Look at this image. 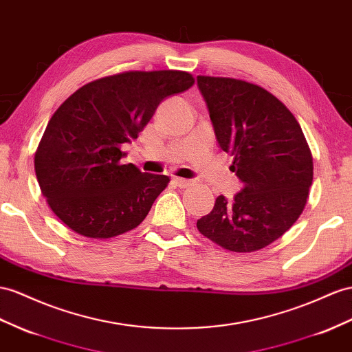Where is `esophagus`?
<instances>
[{
    "instance_id": "obj_1",
    "label": "esophagus",
    "mask_w": 352,
    "mask_h": 352,
    "mask_svg": "<svg viewBox=\"0 0 352 352\" xmlns=\"http://www.w3.org/2000/svg\"><path fill=\"white\" fill-rule=\"evenodd\" d=\"M174 183H175L178 187H182V188H186V187L193 184V182H190V179H184V178H178V177L174 178Z\"/></svg>"
}]
</instances>
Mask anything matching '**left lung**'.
I'll return each mask as SVG.
<instances>
[{
  "mask_svg": "<svg viewBox=\"0 0 352 352\" xmlns=\"http://www.w3.org/2000/svg\"><path fill=\"white\" fill-rule=\"evenodd\" d=\"M215 137L244 184L233 201L215 199L196 226L233 253H253L300 217L314 178L312 153L299 122L266 89L230 77L197 76Z\"/></svg>",
  "mask_w": 352,
  "mask_h": 352,
  "instance_id": "1",
  "label": "left lung"
}]
</instances>
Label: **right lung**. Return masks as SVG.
I'll list each match as a JSON object with an SVG mask.
<instances>
[{"instance_id":"1","label":"right lung","mask_w":352,"mask_h":352,"mask_svg":"<svg viewBox=\"0 0 352 352\" xmlns=\"http://www.w3.org/2000/svg\"><path fill=\"white\" fill-rule=\"evenodd\" d=\"M186 71H124L96 78L67 98L52 116L35 151L43 196L78 235L108 239L147 217L169 177L144 174L120 159L166 96L184 92Z\"/></svg>"}]
</instances>
